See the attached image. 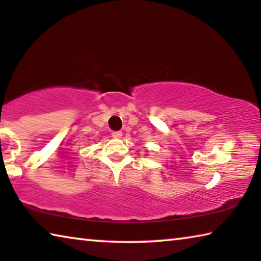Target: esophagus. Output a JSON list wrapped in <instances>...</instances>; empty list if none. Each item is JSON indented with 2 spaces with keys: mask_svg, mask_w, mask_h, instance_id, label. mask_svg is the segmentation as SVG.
Wrapping results in <instances>:
<instances>
[{
  "mask_svg": "<svg viewBox=\"0 0 261 261\" xmlns=\"http://www.w3.org/2000/svg\"><path fill=\"white\" fill-rule=\"evenodd\" d=\"M112 137L120 138V137H122V131H114V132H112Z\"/></svg>",
  "mask_w": 261,
  "mask_h": 261,
  "instance_id": "1",
  "label": "esophagus"
}]
</instances>
